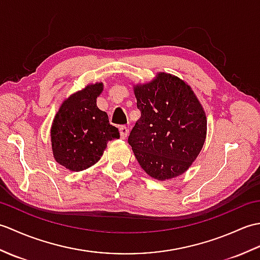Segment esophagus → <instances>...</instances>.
Here are the masks:
<instances>
[{"label":"esophagus","instance_id":"esophagus-1","mask_svg":"<svg viewBox=\"0 0 260 260\" xmlns=\"http://www.w3.org/2000/svg\"><path fill=\"white\" fill-rule=\"evenodd\" d=\"M119 134L121 139H126L127 135H128V128H127L126 126H120L119 127Z\"/></svg>","mask_w":260,"mask_h":260}]
</instances>
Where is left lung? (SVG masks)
<instances>
[{
	"label": "left lung",
	"mask_w": 260,
	"mask_h": 260,
	"mask_svg": "<svg viewBox=\"0 0 260 260\" xmlns=\"http://www.w3.org/2000/svg\"><path fill=\"white\" fill-rule=\"evenodd\" d=\"M134 93L141 117L128 136L137 162L158 181L183 174L206 141L207 117L200 102L178 77L159 73Z\"/></svg>",
	"instance_id": "left-lung-1"
}]
</instances>
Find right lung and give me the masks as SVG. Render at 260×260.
<instances>
[{"label":"right lung","instance_id":"right-lung-1","mask_svg":"<svg viewBox=\"0 0 260 260\" xmlns=\"http://www.w3.org/2000/svg\"><path fill=\"white\" fill-rule=\"evenodd\" d=\"M103 84L88 85L61 104L51 126L54 159L69 171H82L101 159L109 141L119 137L117 127L97 107Z\"/></svg>","mask_w":260,"mask_h":260}]
</instances>
